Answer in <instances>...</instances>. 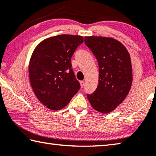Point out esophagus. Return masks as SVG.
<instances>
[{
    "mask_svg": "<svg viewBox=\"0 0 156 156\" xmlns=\"http://www.w3.org/2000/svg\"><path fill=\"white\" fill-rule=\"evenodd\" d=\"M80 87L83 88L84 87V85H85V82H84L83 80H81L80 82Z\"/></svg>",
    "mask_w": 156,
    "mask_h": 156,
    "instance_id": "34e87169",
    "label": "esophagus"
}]
</instances>
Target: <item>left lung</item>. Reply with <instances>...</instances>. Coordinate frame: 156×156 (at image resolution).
<instances>
[{
  "label": "left lung",
  "mask_w": 156,
  "mask_h": 156,
  "mask_svg": "<svg viewBox=\"0 0 156 156\" xmlns=\"http://www.w3.org/2000/svg\"><path fill=\"white\" fill-rule=\"evenodd\" d=\"M85 43L96 57L99 67L97 88L87 98L94 109L112 112L129 93L133 82L130 57L126 47L116 39L85 37Z\"/></svg>",
  "instance_id": "left-lung-1"
}]
</instances>
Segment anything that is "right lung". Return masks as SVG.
<instances>
[{
  "label": "right lung",
  "instance_id": "add662e5",
  "mask_svg": "<svg viewBox=\"0 0 156 156\" xmlns=\"http://www.w3.org/2000/svg\"><path fill=\"white\" fill-rule=\"evenodd\" d=\"M83 42L82 36L60 34L44 39L34 49L29 77L34 94L44 105L58 110L80 88L71 68V57Z\"/></svg>",
  "mask_w": 156,
  "mask_h": 156
}]
</instances>
